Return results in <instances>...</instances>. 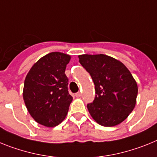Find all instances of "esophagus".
<instances>
[{
	"instance_id": "34e87169",
	"label": "esophagus",
	"mask_w": 157,
	"mask_h": 157,
	"mask_svg": "<svg viewBox=\"0 0 157 157\" xmlns=\"http://www.w3.org/2000/svg\"><path fill=\"white\" fill-rule=\"evenodd\" d=\"M75 95H76V97L79 98V97H80V95H81V93H80V92H77V93L75 94Z\"/></svg>"
}]
</instances>
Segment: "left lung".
I'll list each match as a JSON object with an SVG mask.
<instances>
[{
  "label": "left lung",
  "instance_id": "8db88e82",
  "mask_svg": "<svg viewBox=\"0 0 157 157\" xmlns=\"http://www.w3.org/2000/svg\"><path fill=\"white\" fill-rule=\"evenodd\" d=\"M79 62L95 84V99L87 105L91 116L103 126L123 122L135 107L137 95V83L129 69L104 54H83Z\"/></svg>",
  "mask_w": 157,
  "mask_h": 157
}]
</instances>
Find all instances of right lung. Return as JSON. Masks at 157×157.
Instances as JSON below:
<instances>
[{"label": "right lung", "mask_w": 157, "mask_h": 157, "mask_svg": "<svg viewBox=\"0 0 157 157\" xmlns=\"http://www.w3.org/2000/svg\"><path fill=\"white\" fill-rule=\"evenodd\" d=\"M70 56L60 52L46 54L28 72L24 86V100L28 112L38 122L54 127L65 119L73 97L68 91L65 73Z\"/></svg>", "instance_id": "1"}]
</instances>
